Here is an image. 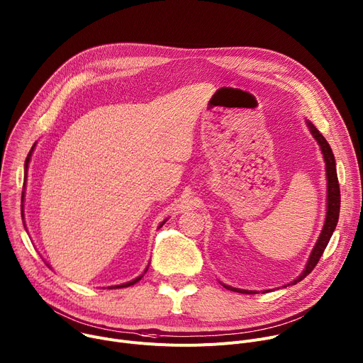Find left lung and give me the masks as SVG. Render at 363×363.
I'll list each match as a JSON object with an SVG mask.
<instances>
[{"instance_id":"left-lung-1","label":"left lung","mask_w":363,"mask_h":363,"mask_svg":"<svg viewBox=\"0 0 363 363\" xmlns=\"http://www.w3.org/2000/svg\"><path fill=\"white\" fill-rule=\"evenodd\" d=\"M307 127L311 133V135L315 138V141L320 145L321 154H323L325 158V163H326V176H328V212H326V220H325V226L321 229V233L317 239V242L310 254V258L307 261V265L304 268V271L301 272V275L294 279L291 284H297L303 278H306L317 265L320 257L323 255L329 240L336 229L337 220H339V212H340V187H339V180H337V173H336V161H335V155L333 151L329 145V143L326 141V138L320 134V131L310 123L307 119ZM225 289L230 290V291H236V293H245V294H255L257 291H250V290H240V289H233L230 286H225Z\"/></svg>"}]
</instances>
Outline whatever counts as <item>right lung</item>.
Returning a JSON list of instances; mask_svg holds the SVG:
<instances>
[{"label": "right lung", "instance_id": "obj_1", "mask_svg": "<svg viewBox=\"0 0 363 363\" xmlns=\"http://www.w3.org/2000/svg\"><path fill=\"white\" fill-rule=\"evenodd\" d=\"M34 147H35V144L31 147V150H30V152H28V155H27V158H26V176H27V167H28V163H30V157H31V152H33V150H34ZM24 186H26V182H24ZM24 193V191H23ZM167 220V219H166ZM166 220L164 222H161V225L160 226H163L164 223H166ZM147 269H148V267L145 268V271H144V274L147 272ZM144 274H141L140 277H137L135 279H133V281H130V283H125V284H121V286H113V287H108V289H124V287H130V286H134L135 283H138V281L144 277Z\"/></svg>", "mask_w": 363, "mask_h": 363}]
</instances>
